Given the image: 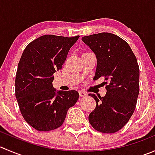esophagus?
<instances>
[{
	"mask_svg": "<svg viewBox=\"0 0 155 155\" xmlns=\"http://www.w3.org/2000/svg\"><path fill=\"white\" fill-rule=\"evenodd\" d=\"M79 96H80L81 97H86L87 96V93L85 91H79Z\"/></svg>",
	"mask_w": 155,
	"mask_h": 155,
	"instance_id": "34e87169",
	"label": "esophagus"
}]
</instances>
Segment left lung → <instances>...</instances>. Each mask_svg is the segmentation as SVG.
Segmentation results:
<instances>
[{
    "mask_svg": "<svg viewBox=\"0 0 155 155\" xmlns=\"http://www.w3.org/2000/svg\"><path fill=\"white\" fill-rule=\"evenodd\" d=\"M82 40L97 58L94 80L105 78L107 94H89L96 101V108L88 116L91 125L105 134L121 130L135 110L140 91V69L128 43L110 33L86 36Z\"/></svg>",
    "mask_w": 155,
    "mask_h": 155,
    "instance_id": "1",
    "label": "left lung"
}]
</instances>
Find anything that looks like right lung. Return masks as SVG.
<instances>
[{"label":"right lung","mask_w":155,"mask_h":155,"mask_svg":"<svg viewBox=\"0 0 155 155\" xmlns=\"http://www.w3.org/2000/svg\"><path fill=\"white\" fill-rule=\"evenodd\" d=\"M79 37L43 35L30 43L21 54L15 76V97L23 118L37 130L61 126L68 110L79 99L76 91H57L52 85L53 73L62 68Z\"/></svg>","instance_id":"1"}]
</instances>
